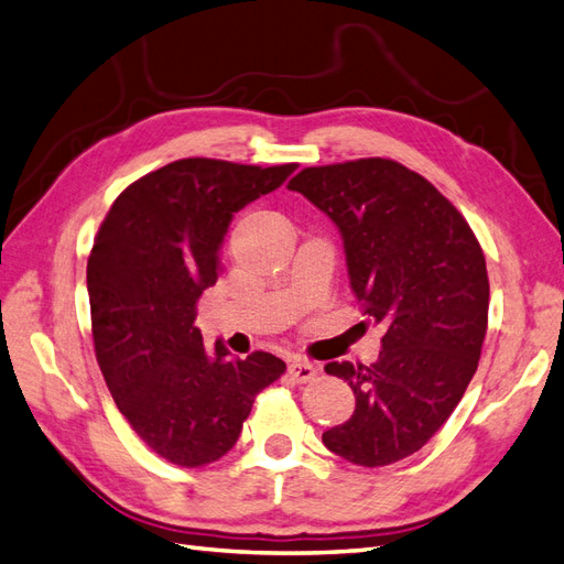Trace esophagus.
Wrapping results in <instances>:
<instances>
[{"instance_id": "34e87169", "label": "esophagus", "mask_w": 564, "mask_h": 564, "mask_svg": "<svg viewBox=\"0 0 564 564\" xmlns=\"http://www.w3.org/2000/svg\"><path fill=\"white\" fill-rule=\"evenodd\" d=\"M315 375H317V368H315L313 362L303 360V358H292V360H289V377H292L294 382L306 384V382H311Z\"/></svg>"}]
</instances>
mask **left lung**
<instances>
[{
  "instance_id": "left-lung-1",
  "label": "left lung",
  "mask_w": 564,
  "mask_h": 564,
  "mask_svg": "<svg viewBox=\"0 0 564 564\" xmlns=\"http://www.w3.org/2000/svg\"><path fill=\"white\" fill-rule=\"evenodd\" d=\"M339 227L348 280L384 327L377 362H327L356 410L323 444L362 467L399 463L438 432L475 377L489 275L475 232L444 194L391 159L303 169L286 185Z\"/></svg>"
}]
</instances>
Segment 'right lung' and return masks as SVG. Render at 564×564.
<instances>
[{"label": "right lung", "mask_w": 564, "mask_h": 564, "mask_svg": "<svg viewBox=\"0 0 564 564\" xmlns=\"http://www.w3.org/2000/svg\"><path fill=\"white\" fill-rule=\"evenodd\" d=\"M296 171L182 159L113 202L87 261L95 354L113 401L144 444L173 465L223 458L258 391L286 365L265 351L204 348L196 301L218 282L235 213Z\"/></svg>", "instance_id": "obj_1"}]
</instances>
